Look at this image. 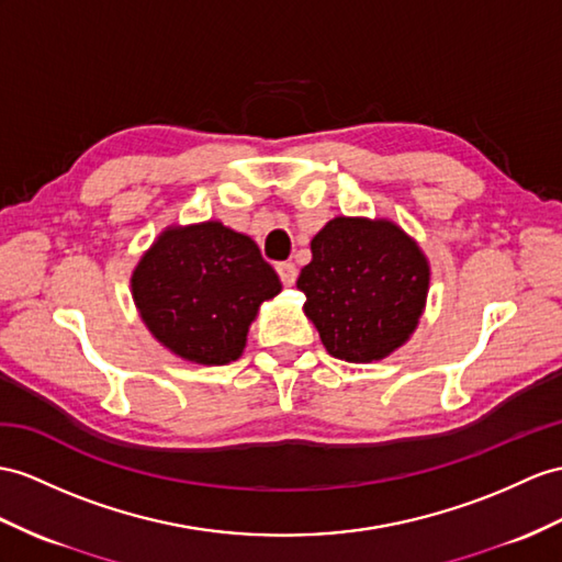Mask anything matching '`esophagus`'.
<instances>
[{
  "instance_id": "esophagus-1",
  "label": "esophagus",
  "mask_w": 562,
  "mask_h": 562,
  "mask_svg": "<svg viewBox=\"0 0 562 562\" xmlns=\"http://www.w3.org/2000/svg\"><path fill=\"white\" fill-rule=\"evenodd\" d=\"M277 271H279V277H281V281H283V285H293V283H295L297 269H295L293 262H279V265H277Z\"/></svg>"
}]
</instances>
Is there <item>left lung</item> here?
Instances as JSON below:
<instances>
[{"mask_svg": "<svg viewBox=\"0 0 562 562\" xmlns=\"http://www.w3.org/2000/svg\"><path fill=\"white\" fill-rule=\"evenodd\" d=\"M310 248L312 262L300 271L297 289L328 355L374 362L401 348L429 291L419 245L386 218L336 216Z\"/></svg>", "mask_w": 562, "mask_h": 562, "instance_id": "1", "label": "left lung"}]
</instances>
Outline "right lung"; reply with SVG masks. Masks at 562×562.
I'll use <instances>...</instances> for the list:
<instances>
[{"label": "right lung", "mask_w": 562, "mask_h": 562, "mask_svg": "<svg viewBox=\"0 0 562 562\" xmlns=\"http://www.w3.org/2000/svg\"><path fill=\"white\" fill-rule=\"evenodd\" d=\"M131 291L164 348L212 367L240 358L259 305L281 293V281L250 236L204 222L164 231L135 267Z\"/></svg>", "instance_id": "obj_1"}]
</instances>
